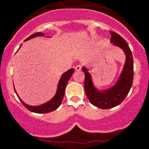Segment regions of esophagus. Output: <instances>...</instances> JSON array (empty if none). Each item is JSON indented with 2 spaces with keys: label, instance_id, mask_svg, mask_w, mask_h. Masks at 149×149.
Returning a JSON list of instances; mask_svg holds the SVG:
<instances>
[{
  "label": "esophagus",
  "instance_id": "esophagus-1",
  "mask_svg": "<svg viewBox=\"0 0 149 149\" xmlns=\"http://www.w3.org/2000/svg\"><path fill=\"white\" fill-rule=\"evenodd\" d=\"M75 69H76L77 71H79V70H81V65H77L75 67Z\"/></svg>",
  "mask_w": 149,
  "mask_h": 149
}]
</instances>
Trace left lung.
<instances>
[{
  "instance_id": "obj_1",
  "label": "left lung",
  "mask_w": 149,
  "mask_h": 149,
  "mask_svg": "<svg viewBox=\"0 0 149 149\" xmlns=\"http://www.w3.org/2000/svg\"><path fill=\"white\" fill-rule=\"evenodd\" d=\"M111 43L120 47L126 55V61L119 80L112 88L101 93L93 86L91 75L86 68L82 70L84 72V88L90 102L97 107L107 109L119 105L123 102L130 91L133 81V58L132 52L127 42L115 31H110Z\"/></svg>"
}]
</instances>
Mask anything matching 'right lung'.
Returning a JSON list of instances; mask_svg holds the SVG:
<instances>
[{
	"mask_svg": "<svg viewBox=\"0 0 149 149\" xmlns=\"http://www.w3.org/2000/svg\"><path fill=\"white\" fill-rule=\"evenodd\" d=\"M44 34L41 32H36L34 34H33L32 35L29 36L27 39L25 40V41L26 40H30L31 38H34L35 37H38V36H43ZM22 46V45H21ZM74 72V69L71 68L70 70H68V71H66L65 73H64L61 76V79H60L59 84H58V90H57V93L55 94V97L52 99L49 102H47L44 104L40 105V106H29V105L26 104L22 101V100L20 99V97H19L17 94V97H19V100L22 102V103L23 104L24 106L26 108V109H29V111L33 112H36V113H48V112H52V111L55 110L56 109H58V107L61 105V102L63 101V99L64 97V94H65V89L66 85H67L68 82V80L70 79L71 77L72 74ZM15 90V88H14Z\"/></svg>",
	"mask_w": 149,
	"mask_h": 149,
	"instance_id": "add662e5",
	"label": "right lung"
}]
</instances>
